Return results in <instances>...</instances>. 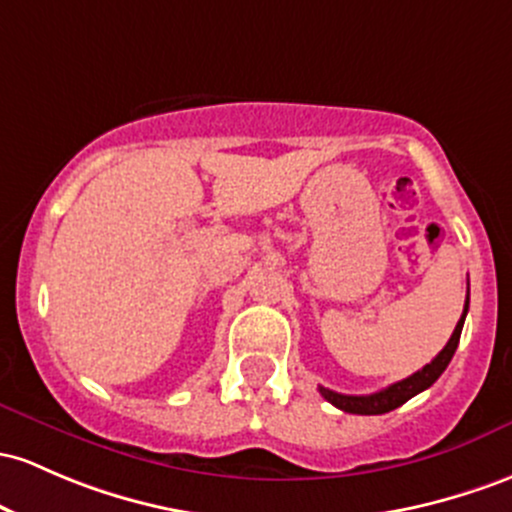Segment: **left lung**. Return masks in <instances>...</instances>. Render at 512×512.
<instances>
[{
  "label": "left lung",
  "mask_w": 512,
  "mask_h": 512,
  "mask_svg": "<svg viewBox=\"0 0 512 512\" xmlns=\"http://www.w3.org/2000/svg\"><path fill=\"white\" fill-rule=\"evenodd\" d=\"M466 311H469V296H466L462 318H459L452 338H449L447 345L442 347L440 355L432 359L430 364H425L420 372L408 376V379L396 381V384H391L389 389L369 393V396H347V393H338V391L325 389V386H318L320 396H323L328 403H333L335 408H340V411L357 413V415H381V413L393 411V408L403 406V403L411 401L413 396H418L420 391L430 389V386L440 379V374L445 372L447 364L452 362L454 350H457V345H459V335H462V328H464Z\"/></svg>",
  "instance_id": "left-lung-1"
}]
</instances>
